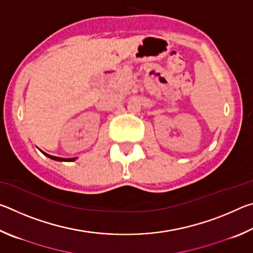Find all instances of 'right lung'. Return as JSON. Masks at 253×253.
<instances>
[{"label": "right lung", "mask_w": 253, "mask_h": 253, "mask_svg": "<svg viewBox=\"0 0 253 253\" xmlns=\"http://www.w3.org/2000/svg\"><path fill=\"white\" fill-rule=\"evenodd\" d=\"M41 152H42V151H41ZM42 153H43L46 157H49V158H51V160H53V161H59V162H74V161L77 160V157H74V158H62V157H57V156L49 155V154H46V153H44V152H42Z\"/></svg>", "instance_id": "add662e5"}]
</instances>
